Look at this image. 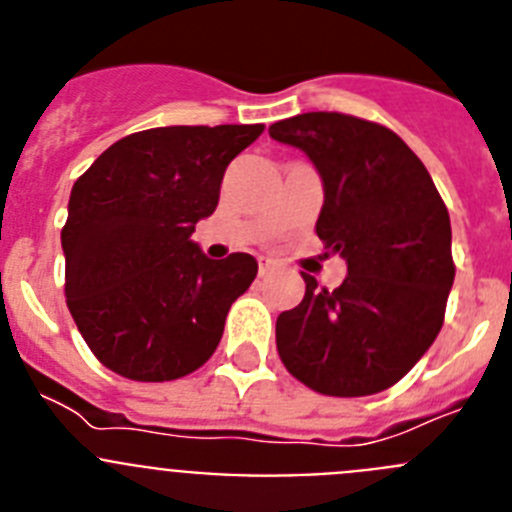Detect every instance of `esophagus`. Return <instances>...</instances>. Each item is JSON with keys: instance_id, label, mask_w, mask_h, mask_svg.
Instances as JSON below:
<instances>
[{"instance_id": "obj_1", "label": "esophagus", "mask_w": 512, "mask_h": 512, "mask_svg": "<svg viewBox=\"0 0 512 512\" xmlns=\"http://www.w3.org/2000/svg\"><path fill=\"white\" fill-rule=\"evenodd\" d=\"M271 269H274V261H271V259H259V274H261V277H266V274H269Z\"/></svg>"}]
</instances>
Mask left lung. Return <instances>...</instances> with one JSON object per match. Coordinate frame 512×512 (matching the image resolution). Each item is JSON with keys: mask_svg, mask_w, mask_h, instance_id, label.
I'll return each instance as SVG.
<instances>
[{"mask_svg": "<svg viewBox=\"0 0 512 512\" xmlns=\"http://www.w3.org/2000/svg\"><path fill=\"white\" fill-rule=\"evenodd\" d=\"M269 135L305 153L323 179L318 233L341 253V287L305 277V297L277 318L292 377L330 397L400 382L436 341L454 284L451 220L431 174L400 135L341 112H305Z\"/></svg>", "mask_w": 512, "mask_h": 512, "instance_id": "obj_1", "label": "left lung"}]
</instances>
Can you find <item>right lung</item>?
<instances>
[{
    "label": "right lung",
    "instance_id": "right-lung-1",
    "mask_svg": "<svg viewBox=\"0 0 512 512\" xmlns=\"http://www.w3.org/2000/svg\"><path fill=\"white\" fill-rule=\"evenodd\" d=\"M264 125H171L112 143L76 179L61 230L66 305L92 354L135 382L200 369L251 287V253L207 259L194 225Z\"/></svg>",
    "mask_w": 512,
    "mask_h": 512
}]
</instances>
